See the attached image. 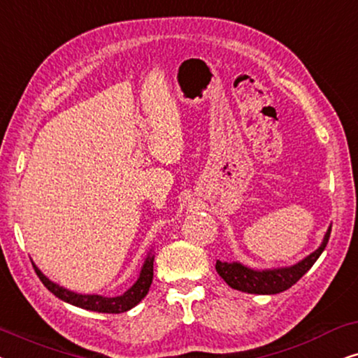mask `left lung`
Segmentation results:
<instances>
[{
	"label": "left lung",
	"mask_w": 358,
	"mask_h": 358,
	"mask_svg": "<svg viewBox=\"0 0 358 358\" xmlns=\"http://www.w3.org/2000/svg\"><path fill=\"white\" fill-rule=\"evenodd\" d=\"M331 236V228L327 229L322 239L321 246L306 256L295 266L280 267V268H266V271H256L249 268L239 262H222L217 261L218 275L228 283L234 290L256 293V295H275V293L285 292L292 285L300 280L305 273L313 267V264L317 261L321 252L324 251L327 241Z\"/></svg>",
	"instance_id": "left-lung-1"
}]
</instances>
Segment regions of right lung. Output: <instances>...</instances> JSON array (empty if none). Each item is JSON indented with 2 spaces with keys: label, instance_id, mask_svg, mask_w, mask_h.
Here are the masks:
<instances>
[{
  "label": "right lung",
  "instance_id": "obj_1",
  "mask_svg": "<svg viewBox=\"0 0 358 358\" xmlns=\"http://www.w3.org/2000/svg\"><path fill=\"white\" fill-rule=\"evenodd\" d=\"M153 261H155V256L150 252L148 257L145 259L143 267H141L138 280H136L134 285L124 293V295L112 296V298H107L102 295H80V293L66 290V288L60 287L58 283L52 282L50 278L43 275L41 268H38L34 262L32 266L43 285H45L53 295L60 298V300L70 303V305H75L78 308H83V310L117 315V313L131 310V308L138 305V303L146 296V293H148L151 287V282H153Z\"/></svg>",
  "mask_w": 358,
  "mask_h": 358
}]
</instances>
